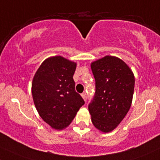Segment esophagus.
<instances>
[{"label":"esophagus","mask_w":160,"mask_h":160,"mask_svg":"<svg viewBox=\"0 0 160 160\" xmlns=\"http://www.w3.org/2000/svg\"><path fill=\"white\" fill-rule=\"evenodd\" d=\"M81 96H82V97H83V99L85 100V101H87V95H86L85 92H83V93L81 94Z\"/></svg>","instance_id":"esophagus-1"}]
</instances>
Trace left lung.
<instances>
[{
    "label": "left lung",
    "instance_id": "1",
    "mask_svg": "<svg viewBox=\"0 0 160 160\" xmlns=\"http://www.w3.org/2000/svg\"><path fill=\"white\" fill-rule=\"evenodd\" d=\"M96 92L88 108L93 125L105 133L120 124L131 108L134 76L129 67L116 57L106 56L91 64Z\"/></svg>",
    "mask_w": 160,
    "mask_h": 160
}]
</instances>
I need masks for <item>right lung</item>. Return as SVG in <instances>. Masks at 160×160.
Here are the masks:
<instances>
[{
  "mask_svg": "<svg viewBox=\"0 0 160 160\" xmlns=\"http://www.w3.org/2000/svg\"><path fill=\"white\" fill-rule=\"evenodd\" d=\"M76 63L61 56L43 61L32 84L33 101L40 117L52 128L68 127L85 102L75 90Z\"/></svg>",
  "mask_w": 160,
  "mask_h": 160,
  "instance_id": "1",
  "label": "right lung"
}]
</instances>
